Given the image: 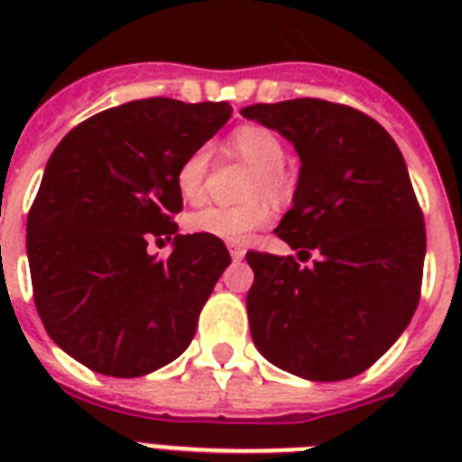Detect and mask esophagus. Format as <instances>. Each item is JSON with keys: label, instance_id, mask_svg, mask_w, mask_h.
I'll use <instances>...</instances> for the list:
<instances>
[{"label": "esophagus", "instance_id": "34e87169", "mask_svg": "<svg viewBox=\"0 0 462 462\" xmlns=\"http://www.w3.org/2000/svg\"><path fill=\"white\" fill-rule=\"evenodd\" d=\"M230 256L232 261H242L245 259V249L242 246H230Z\"/></svg>", "mask_w": 462, "mask_h": 462}]
</instances>
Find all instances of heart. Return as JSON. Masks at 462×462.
Masks as SVG:
<instances>
[{"label":"heart","mask_w":462,"mask_h":462,"mask_svg":"<svg viewBox=\"0 0 462 462\" xmlns=\"http://www.w3.org/2000/svg\"><path fill=\"white\" fill-rule=\"evenodd\" d=\"M230 148L239 158L259 167L254 191H266L278 196L282 191V165H285V146L278 134L261 125H245L230 136ZM208 170V151L199 148L181 160L177 170V191L184 201H199L203 194V181ZM268 220V208L263 203L246 206H208L189 217V230L196 235L220 239L227 245H242L256 227Z\"/></svg>","instance_id":"heart-1"}]
</instances>
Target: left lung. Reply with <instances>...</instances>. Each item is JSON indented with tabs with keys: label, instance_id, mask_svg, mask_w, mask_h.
I'll use <instances>...</instances> for the list:
<instances>
[{
	"label": "left lung",
	"instance_id": "1",
	"mask_svg": "<svg viewBox=\"0 0 462 462\" xmlns=\"http://www.w3.org/2000/svg\"><path fill=\"white\" fill-rule=\"evenodd\" d=\"M246 119L295 146L300 177L275 232L292 256L249 252L246 314L256 350L282 372L343 381L376 362L420 302L424 235L408 165L379 122L300 97L252 105Z\"/></svg>",
	"mask_w": 462,
	"mask_h": 462
}]
</instances>
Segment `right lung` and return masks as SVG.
<instances>
[{
  "label": "right lung",
  "instance_id": "right-lung-1",
  "mask_svg": "<svg viewBox=\"0 0 462 462\" xmlns=\"http://www.w3.org/2000/svg\"><path fill=\"white\" fill-rule=\"evenodd\" d=\"M232 117L227 103L134 100L86 119L50 155L25 225L47 336L88 369L132 379L187 350L230 266L220 239L177 235V170ZM151 238L173 239L158 262Z\"/></svg>",
  "mask_w": 462,
  "mask_h": 462
}]
</instances>
